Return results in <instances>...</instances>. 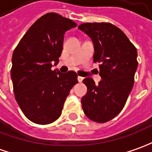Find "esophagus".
Segmentation results:
<instances>
[{
    "label": "esophagus",
    "mask_w": 152,
    "mask_h": 152,
    "mask_svg": "<svg viewBox=\"0 0 152 152\" xmlns=\"http://www.w3.org/2000/svg\"><path fill=\"white\" fill-rule=\"evenodd\" d=\"M77 80H78L79 82H81L82 80H83V77H81V76H78V77H77Z\"/></svg>",
    "instance_id": "obj_1"
}]
</instances>
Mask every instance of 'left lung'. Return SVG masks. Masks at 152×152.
Masks as SVG:
<instances>
[{
  "label": "left lung",
  "instance_id": "left-lung-1",
  "mask_svg": "<svg viewBox=\"0 0 152 152\" xmlns=\"http://www.w3.org/2000/svg\"><path fill=\"white\" fill-rule=\"evenodd\" d=\"M91 39L94 62H99L102 80H83L87 92L81 98L85 115L104 123L123 109L134 84L137 69V50L125 33L111 23H84L78 26Z\"/></svg>",
  "mask_w": 152,
  "mask_h": 152
}]
</instances>
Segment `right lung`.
Wrapping results in <instances>:
<instances>
[{
	"instance_id": "obj_1",
	"label": "right lung",
	"mask_w": 152,
	"mask_h": 152,
	"mask_svg": "<svg viewBox=\"0 0 152 152\" xmlns=\"http://www.w3.org/2000/svg\"><path fill=\"white\" fill-rule=\"evenodd\" d=\"M76 26L56 13H47L30 27L13 52L11 76L15 100L34 123L46 125L58 119L78 82L73 71L64 74L51 70L61 55L65 33Z\"/></svg>"
}]
</instances>
